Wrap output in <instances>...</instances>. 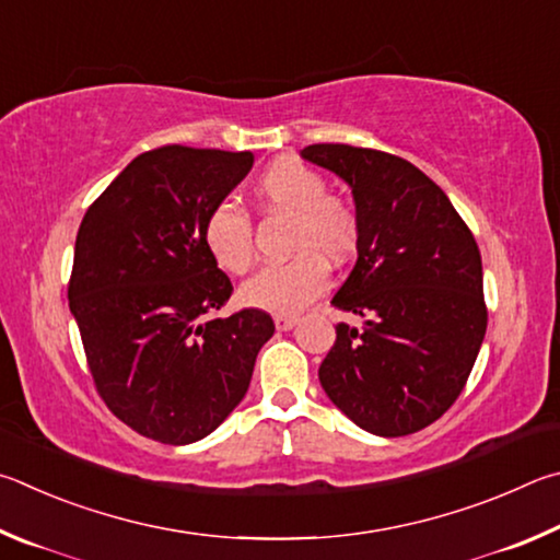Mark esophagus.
<instances>
[{
    "instance_id": "1",
    "label": "esophagus",
    "mask_w": 560,
    "mask_h": 560,
    "mask_svg": "<svg viewBox=\"0 0 560 560\" xmlns=\"http://www.w3.org/2000/svg\"><path fill=\"white\" fill-rule=\"evenodd\" d=\"M298 325V317L292 315H275V327H278L280 331H288Z\"/></svg>"
}]
</instances>
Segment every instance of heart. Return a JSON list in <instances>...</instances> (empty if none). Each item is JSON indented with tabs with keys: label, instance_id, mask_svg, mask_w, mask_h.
<instances>
[{
	"label": "heart",
	"instance_id": "1",
	"mask_svg": "<svg viewBox=\"0 0 560 560\" xmlns=\"http://www.w3.org/2000/svg\"><path fill=\"white\" fill-rule=\"evenodd\" d=\"M253 196L265 213L290 215L288 250L295 258L268 265L245 282V305L295 315L310 305L329 282V266L351 260L359 245V219L351 206L329 194L327 176L300 160H275L253 186ZM201 238L221 270L243 275L255 260L253 221L231 201L213 203L203 215Z\"/></svg>",
	"mask_w": 560,
	"mask_h": 560
}]
</instances>
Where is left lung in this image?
<instances>
[{
    "mask_svg": "<svg viewBox=\"0 0 560 560\" xmlns=\"http://www.w3.org/2000/svg\"><path fill=\"white\" fill-rule=\"evenodd\" d=\"M300 154L351 186L359 219V258L331 305L364 317V329L339 322L319 384L366 433H418L463 394L482 347L475 235L445 191L396 154L351 144Z\"/></svg>",
    "mask_w": 560,
    "mask_h": 560,
    "instance_id": "8db88e82",
    "label": "left lung"
}]
</instances>
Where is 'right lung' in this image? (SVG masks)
Masks as SVG:
<instances>
[{
  "label": "right lung",
  "instance_id": "right-lung-1",
  "mask_svg": "<svg viewBox=\"0 0 560 560\" xmlns=\"http://www.w3.org/2000/svg\"><path fill=\"white\" fill-rule=\"evenodd\" d=\"M253 166L250 152L166 144L115 176L75 235L68 307L105 406L144 438L189 445L250 386L272 317H213L233 285L206 250L203 215Z\"/></svg>",
  "mask_w": 560,
  "mask_h": 560
}]
</instances>
